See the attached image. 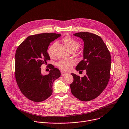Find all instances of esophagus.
<instances>
[{
	"label": "esophagus",
	"instance_id": "1",
	"mask_svg": "<svg viewBox=\"0 0 129 129\" xmlns=\"http://www.w3.org/2000/svg\"><path fill=\"white\" fill-rule=\"evenodd\" d=\"M61 75H62V76H65V75H67L68 73H66V72H61Z\"/></svg>",
	"mask_w": 129,
	"mask_h": 129
}]
</instances>
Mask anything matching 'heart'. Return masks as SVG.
<instances>
[{"label": "heart", "instance_id": "b5f03b06", "mask_svg": "<svg viewBox=\"0 0 129 129\" xmlns=\"http://www.w3.org/2000/svg\"><path fill=\"white\" fill-rule=\"evenodd\" d=\"M62 41L70 51L72 50L76 51L79 47V43L76 40L69 36L64 37L63 38ZM56 45V42H54L49 47L48 49V53L50 57H52L54 55V50ZM74 64V61L73 60H60L57 63V66L60 69L67 71L72 68Z\"/></svg>", "mask_w": 129, "mask_h": 129}]
</instances>
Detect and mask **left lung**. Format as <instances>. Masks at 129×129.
<instances>
[{"label": "left lung", "instance_id": "1", "mask_svg": "<svg viewBox=\"0 0 129 129\" xmlns=\"http://www.w3.org/2000/svg\"><path fill=\"white\" fill-rule=\"evenodd\" d=\"M73 35L84 42L83 60L76 67L77 71L86 70V75L80 78L72 73L73 82L70 86L72 94L81 101L95 99L105 90L110 76L111 57L102 38L89 32H79Z\"/></svg>", "mask_w": 129, "mask_h": 129}]
</instances>
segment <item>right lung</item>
Returning <instances> with one entry per match:
<instances>
[{
  "mask_svg": "<svg viewBox=\"0 0 129 129\" xmlns=\"http://www.w3.org/2000/svg\"><path fill=\"white\" fill-rule=\"evenodd\" d=\"M60 34L42 33L27 37L17 48L15 54V78L21 93L28 99L41 102L52 94L53 83L61 75L51 68L49 74L41 73V66L50 60L47 50L50 43Z\"/></svg>",
  "mask_w": 129,
  "mask_h": 129,
  "instance_id": "1",
  "label": "right lung"
}]
</instances>
